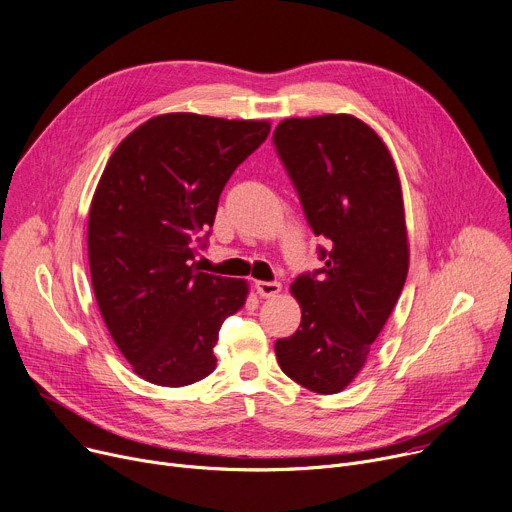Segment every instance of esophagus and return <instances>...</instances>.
<instances>
[{
    "mask_svg": "<svg viewBox=\"0 0 512 512\" xmlns=\"http://www.w3.org/2000/svg\"><path fill=\"white\" fill-rule=\"evenodd\" d=\"M255 290L261 298H273L275 294L282 292L280 282H255Z\"/></svg>",
    "mask_w": 512,
    "mask_h": 512,
    "instance_id": "1",
    "label": "esophagus"
}]
</instances>
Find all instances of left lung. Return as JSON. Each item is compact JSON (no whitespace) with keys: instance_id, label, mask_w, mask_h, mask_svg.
Segmentation results:
<instances>
[{"instance_id":"obj_1","label":"left lung","mask_w":512,"mask_h":512,"mask_svg":"<svg viewBox=\"0 0 512 512\" xmlns=\"http://www.w3.org/2000/svg\"><path fill=\"white\" fill-rule=\"evenodd\" d=\"M273 145L300 196L324 267L290 286L302 308L292 337L275 341L282 371L316 394L359 374L408 273L400 177L378 132L351 114L286 118Z\"/></svg>"}]
</instances>
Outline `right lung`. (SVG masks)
Here are the masks:
<instances>
[{
	"mask_svg": "<svg viewBox=\"0 0 512 512\" xmlns=\"http://www.w3.org/2000/svg\"><path fill=\"white\" fill-rule=\"evenodd\" d=\"M269 128L161 114L124 138L100 177L87 222L91 286L116 347L151 384L210 376L222 322L247 300L245 280L204 273L194 257L226 181Z\"/></svg>",
	"mask_w": 512,
	"mask_h": 512,
	"instance_id": "1",
	"label": "right lung"
}]
</instances>
